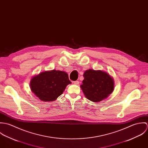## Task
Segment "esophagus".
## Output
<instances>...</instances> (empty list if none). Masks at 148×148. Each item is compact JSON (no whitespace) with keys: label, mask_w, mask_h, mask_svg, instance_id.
<instances>
[{"label":"esophagus","mask_w":148,"mask_h":148,"mask_svg":"<svg viewBox=\"0 0 148 148\" xmlns=\"http://www.w3.org/2000/svg\"><path fill=\"white\" fill-rule=\"evenodd\" d=\"M73 83L76 85L79 84V81H74Z\"/></svg>","instance_id":"esophagus-1"}]
</instances>
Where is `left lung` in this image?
Here are the masks:
<instances>
[{
  "instance_id": "left-lung-1",
  "label": "left lung",
  "mask_w": 148,
  "mask_h": 148,
  "mask_svg": "<svg viewBox=\"0 0 148 148\" xmlns=\"http://www.w3.org/2000/svg\"><path fill=\"white\" fill-rule=\"evenodd\" d=\"M84 79L80 85L85 97L93 102H99L112 93L114 88L113 79L106 72L93 69L86 70Z\"/></svg>"
}]
</instances>
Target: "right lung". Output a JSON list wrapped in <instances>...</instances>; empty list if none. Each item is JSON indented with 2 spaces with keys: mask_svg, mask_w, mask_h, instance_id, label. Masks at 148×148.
<instances>
[{
  "mask_svg": "<svg viewBox=\"0 0 148 148\" xmlns=\"http://www.w3.org/2000/svg\"><path fill=\"white\" fill-rule=\"evenodd\" d=\"M68 74L61 71L52 70L42 72L31 80V89L43 101L55 100L71 84Z\"/></svg>",
  "mask_w": 148,
  "mask_h": 148,
  "instance_id": "right-lung-1",
  "label": "right lung"
}]
</instances>
